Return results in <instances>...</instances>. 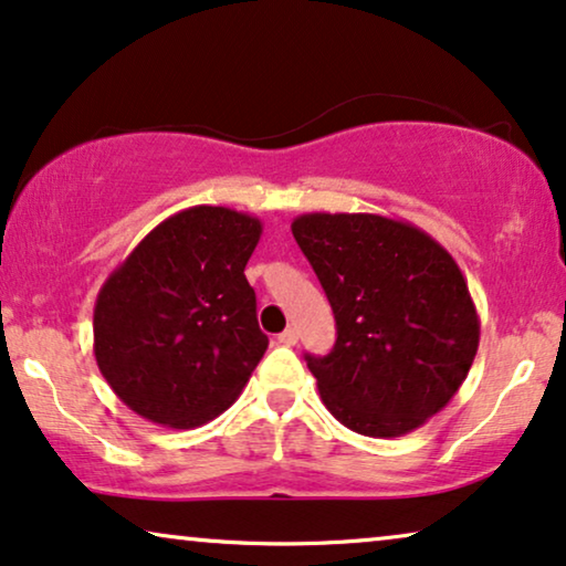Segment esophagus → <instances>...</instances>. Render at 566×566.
Instances as JSON below:
<instances>
[{
  "label": "esophagus",
  "instance_id": "obj_1",
  "mask_svg": "<svg viewBox=\"0 0 566 566\" xmlns=\"http://www.w3.org/2000/svg\"><path fill=\"white\" fill-rule=\"evenodd\" d=\"M277 343H281V346H296V343H298V329H293V327L283 329V333L277 335Z\"/></svg>",
  "mask_w": 566,
  "mask_h": 566
}]
</instances>
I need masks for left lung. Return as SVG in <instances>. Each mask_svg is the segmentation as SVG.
<instances>
[{
    "label": "left lung",
    "mask_w": 566,
    "mask_h": 566,
    "mask_svg": "<svg viewBox=\"0 0 566 566\" xmlns=\"http://www.w3.org/2000/svg\"><path fill=\"white\" fill-rule=\"evenodd\" d=\"M291 231L335 314L333 350L304 356L322 402L364 437L423 427L479 350L481 322L458 262L416 226L371 212H306Z\"/></svg>",
    "instance_id": "8db88e82"
}]
</instances>
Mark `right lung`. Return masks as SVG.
<instances>
[{"label":"right lung","instance_id":"obj_1","mask_svg":"<svg viewBox=\"0 0 566 566\" xmlns=\"http://www.w3.org/2000/svg\"><path fill=\"white\" fill-rule=\"evenodd\" d=\"M260 218L195 205L158 223L108 275L93 354L124 406L195 429L223 413L268 350L244 268Z\"/></svg>","mask_w":566,"mask_h":566}]
</instances>
